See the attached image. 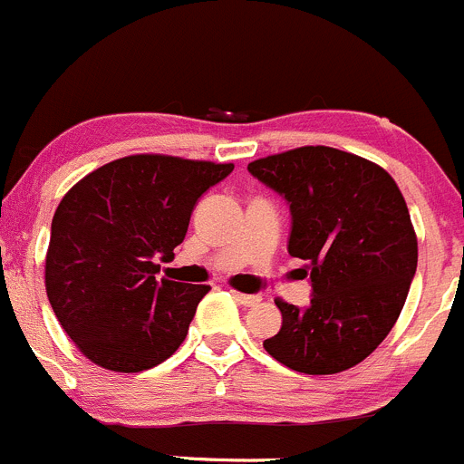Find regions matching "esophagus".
<instances>
[{
	"label": "esophagus",
	"mask_w": 464,
	"mask_h": 464,
	"mask_svg": "<svg viewBox=\"0 0 464 464\" xmlns=\"http://www.w3.org/2000/svg\"><path fill=\"white\" fill-rule=\"evenodd\" d=\"M232 295H234V300L243 306H255V304H259V300H261L259 295H247V293H238V291H232Z\"/></svg>",
	"instance_id": "esophagus-1"
}]
</instances>
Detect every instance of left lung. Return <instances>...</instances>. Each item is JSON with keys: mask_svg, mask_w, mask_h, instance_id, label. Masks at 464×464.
Instances as JSON below:
<instances>
[{"mask_svg": "<svg viewBox=\"0 0 464 464\" xmlns=\"http://www.w3.org/2000/svg\"><path fill=\"white\" fill-rule=\"evenodd\" d=\"M247 171L291 209L288 255L304 259L306 306L275 300L282 327L264 347L304 374H336L372 354L406 302L417 237L397 182L374 162L302 146L255 160Z\"/></svg>", "mask_w": 464, "mask_h": 464, "instance_id": "obj_1", "label": "left lung"}]
</instances>
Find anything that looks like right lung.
<instances>
[{
  "label": "right lung",
  "instance_id": "add662e5",
  "mask_svg": "<svg viewBox=\"0 0 464 464\" xmlns=\"http://www.w3.org/2000/svg\"><path fill=\"white\" fill-rule=\"evenodd\" d=\"M234 164L171 155L114 160L76 182L52 221L44 284L78 350L112 372H141L185 341L209 286L158 279L191 212Z\"/></svg>",
  "mask_w": 464,
  "mask_h": 464
}]
</instances>
